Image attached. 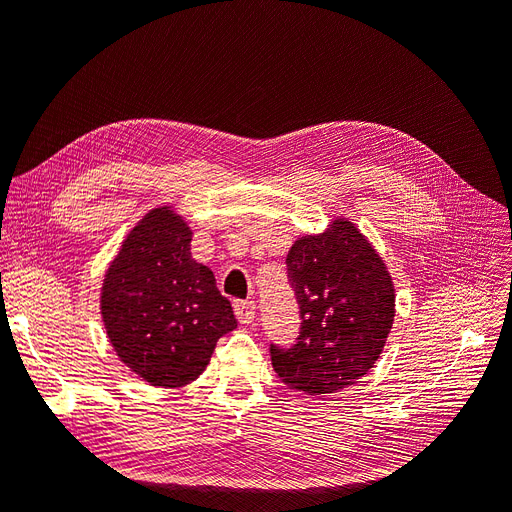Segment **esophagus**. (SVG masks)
Returning a JSON list of instances; mask_svg holds the SVG:
<instances>
[{
  "mask_svg": "<svg viewBox=\"0 0 512 512\" xmlns=\"http://www.w3.org/2000/svg\"><path fill=\"white\" fill-rule=\"evenodd\" d=\"M235 316L241 324H252L256 318V303L254 301H235Z\"/></svg>",
  "mask_w": 512,
  "mask_h": 512,
  "instance_id": "1",
  "label": "esophagus"
}]
</instances>
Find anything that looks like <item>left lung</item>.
Here are the masks:
<instances>
[{"label": "left lung", "mask_w": 512, "mask_h": 512, "mask_svg": "<svg viewBox=\"0 0 512 512\" xmlns=\"http://www.w3.org/2000/svg\"><path fill=\"white\" fill-rule=\"evenodd\" d=\"M288 282L301 329L288 348L271 344L277 378L307 395L335 393L374 367L395 318V288L382 258L352 222L294 241Z\"/></svg>", "instance_id": "left-lung-1"}]
</instances>
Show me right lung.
Listing matches in <instances>:
<instances>
[{"mask_svg": "<svg viewBox=\"0 0 512 512\" xmlns=\"http://www.w3.org/2000/svg\"><path fill=\"white\" fill-rule=\"evenodd\" d=\"M192 230L170 207L149 211L123 241L102 286L106 335L134 374L177 389L209 365L218 339L237 327L213 271L190 252Z\"/></svg>", "mask_w": 512, "mask_h": 512, "instance_id": "add662e5", "label": "right lung"}]
</instances>
